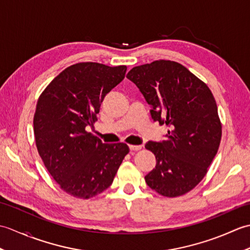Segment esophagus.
I'll list each match as a JSON object with an SVG mask.
<instances>
[{
	"instance_id": "obj_1",
	"label": "esophagus",
	"mask_w": 250,
	"mask_h": 250,
	"mask_svg": "<svg viewBox=\"0 0 250 250\" xmlns=\"http://www.w3.org/2000/svg\"><path fill=\"white\" fill-rule=\"evenodd\" d=\"M142 145H129V148L131 151H136V150H140L142 149Z\"/></svg>"
}]
</instances>
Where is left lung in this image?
<instances>
[{
  "label": "left lung",
  "mask_w": 250,
  "mask_h": 250,
  "mask_svg": "<svg viewBox=\"0 0 250 250\" xmlns=\"http://www.w3.org/2000/svg\"><path fill=\"white\" fill-rule=\"evenodd\" d=\"M126 78L151 106L152 119L169 128L166 141L145 145L157 160L146 183L167 198L184 195L204 178L220 145L222 126L214 95L204 82L175 61L135 66Z\"/></svg>",
  "instance_id": "8db88e82"
}]
</instances>
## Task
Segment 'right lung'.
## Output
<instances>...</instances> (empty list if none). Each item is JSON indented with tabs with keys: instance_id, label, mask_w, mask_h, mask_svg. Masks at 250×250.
I'll list each match as a JSON object with an SVG mask.
<instances>
[{
	"instance_id": "add662e5",
	"label": "right lung",
	"mask_w": 250,
	"mask_h": 250,
	"mask_svg": "<svg viewBox=\"0 0 250 250\" xmlns=\"http://www.w3.org/2000/svg\"><path fill=\"white\" fill-rule=\"evenodd\" d=\"M125 72V65L76 63L52 79L37 101V151L52 178L74 198L88 200L102 193L129 153L125 143L104 144L86 131L98 120L105 95Z\"/></svg>"
}]
</instances>
